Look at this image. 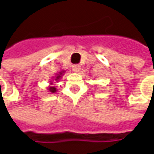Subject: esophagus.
<instances>
[{
	"instance_id": "34e87169",
	"label": "esophagus",
	"mask_w": 154,
	"mask_h": 154,
	"mask_svg": "<svg viewBox=\"0 0 154 154\" xmlns=\"http://www.w3.org/2000/svg\"><path fill=\"white\" fill-rule=\"evenodd\" d=\"M80 70H81L80 65H74V66H72V71L74 72H78Z\"/></svg>"
}]
</instances>
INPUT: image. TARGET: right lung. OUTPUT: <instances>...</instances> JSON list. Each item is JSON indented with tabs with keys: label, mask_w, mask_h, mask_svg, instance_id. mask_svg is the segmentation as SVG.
<instances>
[{
	"label": "right lung",
	"mask_w": 154,
	"mask_h": 154,
	"mask_svg": "<svg viewBox=\"0 0 154 154\" xmlns=\"http://www.w3.org/2000/svg\"><path fill=\"white\" fill-rule=\"evenodd\" d=\"M65 71H61L59 73H57L55 75V77H53L51 78V81H50V85L48 87V92H50V93H55L57 92V89H56L55 86H53V83H54V81H55V82H59L60 81V79L62 76L64 75V73H65Z\"/></svg>",
	"instance_id": "obj_1"
}]
</instances>
